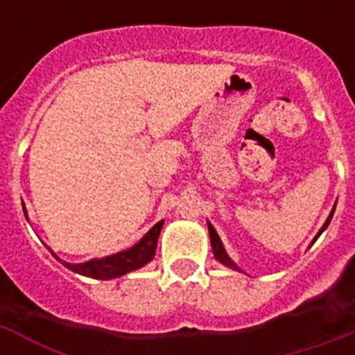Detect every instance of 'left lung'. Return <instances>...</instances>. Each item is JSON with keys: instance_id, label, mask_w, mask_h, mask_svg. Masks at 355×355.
Masks as SVG:
<instances>
[{"instance_id": "1", "label": "left lung", "mask_w": 355, "mask_h": 355, "mask_svg": "<svg viewBox=\"0 0 355 355\" xmlns=\"http://www.w3.org/2000/svg\"><path fill=\"white\" fill-rule=\"evenodd\" d=\"M334 209H336V205H334V208H332L331 215H329V218H327V220H325V224L322 225V229H320V231H318L316 238H318L320 234L324 233L325 227H327V225L331 224V218H332V215H334ZM208 231H209V240H211V249H213V256H215V259H218V261L224 263V265L229 266V268H233V270H240V268H238V266L234 265V263L231 261V259H229V256H227V254H225V250H224V245H222L220 238H218V234H216L215 227H213V225L209 224V222H208ZM316 238L313 241H316Z\"/></svg>"}]
</instances>
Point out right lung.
<instances>
[{
    "label": "right lung",
    "mask_w": 355,
    "mask_h": 355,
    "mask_svg": "<svg viewBox=\"0 0 355 355\" xmlns=\"http://www.w3.org/2000/svg\"><path fill=\"white\" fill-rule=\"evenodd\" d=\"M24 215H26V209H24ZM162 227L163 220H159L158 224L150 229L149 233L137 243V245H133L128 250H122V252L114 254V256H108V258L90 259V261L87 263H80V265L65 263L62 261L60 258H56V256L55 258L60 263H64L69 270L85 275V277L103 279V281H105V279L121 277V275L128 274V272L137 270L140 266L147 265L150 259L155 258L156 245H158V236Z\"/></svg>",
    "instance_id": "1"
}]
</instances>
